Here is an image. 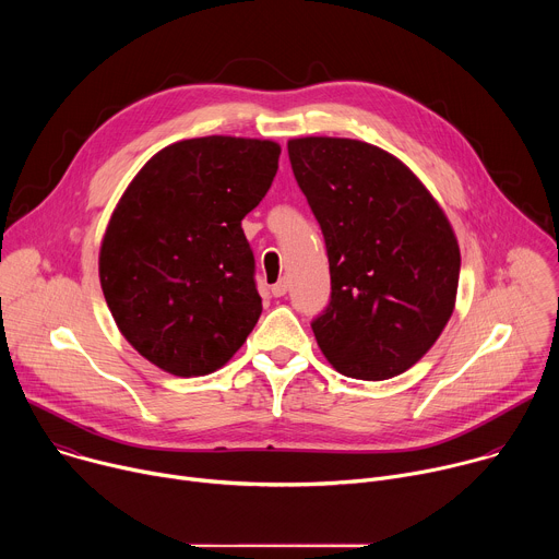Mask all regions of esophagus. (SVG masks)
Listing matches in <instances>:
<instances>
[{
  "label": "esophagus",
  "mask_w": 559,
  "mask_h": 559,
  "mask_svg": "<svg viewBox=\"0 0 559 559\" xmlns=\"http://www.w3.org/2000/svg\"><path fill=\"white\" fill-rule=\"evenodd\" d=\"M287 289H289V281H287V278H281L278 283H274V285H272V294H274L276 298L285 296V294H287Z\"/></svg>",
  "instance_id": "1"
}]
</instances>
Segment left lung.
I'll return each mask as SVG.
<instances>
[{
	"label": "left lung",
	"mask_w": 559,
	"mask_h": 559,
	"mask_svg": "<svg viewBox=\"0 0 559 559\" xmlns=\"http://www.w3.org/2000/svg\"><path fill=\"white\" fill-rule=\"evenodd\" d=\"M287 152L330 259L332 298L311 323L318 347L349 378L407 371L455 307L460 248L447 214L401 158L371 143L300 136Z\"/></svg>",
	"instance_id": "8db88e82"
}]
</instances>
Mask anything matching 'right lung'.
<instances>
[{
    "mask_svg": "<svg viewBox=\"0 0 559 559\" xmlns=\"http://www.w3.org/2000/svg\"><path fill=\"white\" fill-rule=\"evenodd\" d=\"M278 154L267 139L177 141L119 199L99 281L119 332L158 369L212 373L254 330L263 305L241 221L267 194Z\"/></svg>",
    "mask_w": 559,
    "mask_h": 559,
    "instance_id": "obj_1",
    "label": "right lung"
}]
</instances>
